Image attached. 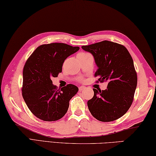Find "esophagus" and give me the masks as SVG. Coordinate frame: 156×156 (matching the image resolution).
<instances>
[{"label": "esophagus", "mask_w": 156, "mask_h": 156, "mask_svg": "<svg viewBox=\"0 0 156 156\" xmlns=\"http://www.w3.org/2000/svg\"><path fill=\"white\" fill-rule=\"evenodd\" d=\"M84 89H85V87H79V90H80V91H81V90H83Z\"/></svg>", "instance_id": "esophagus-1"}]
</instances>
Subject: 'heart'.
I'll use <instances>...</instances> for the list:
<instances>
[{
	"label": "heart",
	"mask_w": 156,
	"mask_h": 156,
	"mask_svg": "<svg viewBox=\"0 0 156 156\" xmlns=\"http://www.w3.org/2000/svg\"><path fill=\"white\" fill-rule=\"evenodd\" d=\"M87 55V53H86V52H81L79 54L78 56H83V55Z\"/></svg>",
	"instance_id": "b5f03b06"
}]
</instances>
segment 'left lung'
Segmentation results:
<instances>
[{
    "instance_id": "obj_1",
    "label": "left lung",
    "mask_w": 156,
    "mask_h": 156,
    "mask_svg": "<svg viewBox=\"0 0 156 156\" xmlns=\"http://www.w3.org/2000/svg\"><path fill=\"white\" fill-rule=\"evenodd\" d=\"M82 48L90 52L100 82H107L106 90L93 89L94 95L87 101L90 112L95 119L109 122L122 117L131 106L137 86V75L131 55L125 46L103 41Z\"/></svg>"
}]
</instances>
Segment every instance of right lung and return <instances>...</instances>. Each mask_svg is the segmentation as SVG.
<instances>
[{"instance_id":"obj_1","label":"right lung","mask_w":156,"mask_h":156,"mask_svg":"<svg viewBox=\"0 0 156 156\" xmlns=\"http://www.w3.org/2000/svg\"><path fill=\"white\" fill-rule=\"evenodd\" d=\"M79 49L63 43L44 44L28 58L23 69L22 97L35 117L55 121L66 114L69 100L78 88L69 84L56 90L51 78L57 77L65 60Z\"/></svg>"}]
</instances>
